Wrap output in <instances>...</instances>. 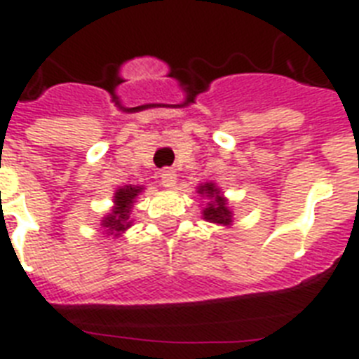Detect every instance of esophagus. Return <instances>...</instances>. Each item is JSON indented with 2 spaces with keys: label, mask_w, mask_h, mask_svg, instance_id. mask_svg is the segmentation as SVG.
Returning a JSON list of instances; mask_svg holds the SVG:
<instances>
[{
  "label": "esophagus",
  "mask_w": 359,
  "mask_h": 359,
  "mask_svg": "<svg viewBox=\"0 0 359 359\" xmlns=\"http://www.w3.org/2000/svg\"><path fill=\"white\" fill-rule=\"evenodd\" d=\"M161 184L166 189L173 188V186L177 184V173H175V171L170 170V168H164V170L161 171Z\"/></svg>",
  "instance_id": "34e87169"
}]
</instances>
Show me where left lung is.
<instances>
[{"label": "left lung", "mask_w": 359, "mask_h": 359, "mask_svg": "<svg viewBox=\"0 0 359 359\" xmlns=\"http://www.w3.org/2000/svg\"><path fill=\"white\" fill-rule=\"evenodd\" d=\"M198 193L202 197L208 198V204L202 210V215L208 222L213 224H222V226H229L233 222V213L231 210L227 208V201L222 197L220 189L215 186L213 182H205L198 186Z\"/></svg>", "instance_id": "obj_1"}]
</instances>
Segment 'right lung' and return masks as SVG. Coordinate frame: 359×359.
<instances>
[{"label":"right lung","mask_w":359,"mask_h":359,"mask_svg":"<svg viewBox=\"0 0 359 359\" xmlns=\"http://www.w3.org/2000/svg\"><path fill=\"white\" fill-rule=\"evenodd\" d=\"M141 191V186H132V184H130V186H123V188H119L115 191L114 210H111V213H108L102 218L101 224L108 235L119 236L121 233H124L128 227L132 226L130 211H132L133 202H135V198L139 197V193Z\"/></svg>","instance_id":"add662e5"}]
</instances>
